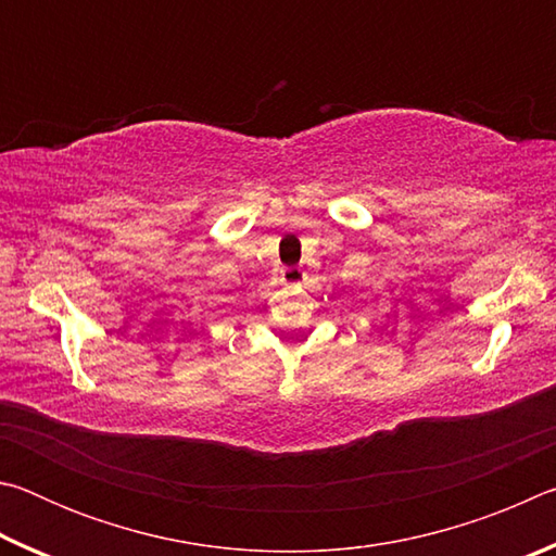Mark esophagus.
Segmentation results:
<instances>
[{
  "instance_id": "obj_1",
  "label": "esophagus",
  "mask_w": 556,
  "mask_h": 556,
  "mask_svg": "<svg viewBox=\"0 0 556 556\" xmlns=\"http://www.w3.org/2000/svg\"><path fill=\"white\" fill-rule=\"evenodd\" d=\"M304 277H306V271L301 269V267H294V269H287V271H285V281H287V285H299V281L304 279Z\"/></svg>"
}]
</instances>
